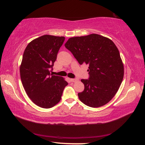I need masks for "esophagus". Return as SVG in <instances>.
I'll list each match as a JSON object with an SVG mask.
<instances>
[{"label":"esophagus","mask_w":145,"mask_h":145,"mask_svg":"<svg viewBox=\"0 0 145 145\" xmlns=\"http://www.w3.org/2000/svg\"><path fill=\"white\" fill-rule=\"evenodd\" d=\"M70 80H71V82H74L77 81V80H78V79H77V78H71Z\"/></svg>","instance_id":"34e87169"}]
</instances>
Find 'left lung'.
I'll list each match as a JSON object with an SVG mask.
<instances>
[{
	"mask_svg": "<svg viewBox=\"0 0 145 145\" xmlns=\"http://www.w3.org/2000/svg\"><path fill=\"white\" fill-rule=\"evenodd\" d=\"M65 46L80 65H89V78L81 80L84 89L78 93L80 101L91 107L107 104L116 95L124 75L115 44L109 38L91 34L68 39Z\"/></svg>",
	"mask_w": 145,
	"mask_h": 145,
	"instance_id": "1",
	"label": "left lung"
}]
</instances>
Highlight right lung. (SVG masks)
<instances>
[{"mask_svg":"<svg viewBox=\"0 0 145 145\" xmlns=\"http://www.w3.org/2000/svg\"><path fill=\"white\" fill-rule=\"evenodd\" d=\"M65 38L43 35L28 44L20 68L25 92L36 105L50 108L60 101L68 82L51 72Z\"/></svg>","mask_w":145,"mask_h":145,"instance_id":"1","label":"right lung"}]
</instances>
